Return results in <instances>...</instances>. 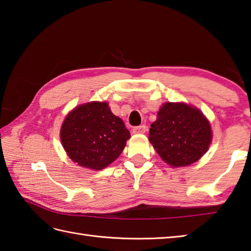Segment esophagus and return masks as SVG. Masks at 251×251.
Here are the masks:
<instances>
[{"label": "esophagus", "mask_w": 251, "mask_h": 251, "mask_svg": "<svg viewBox=\"0 0 251 251\" xmlns=\"http://www.w3.org/2000/svg\"><path fill=\"white\" fill-rule=\"evenodd\" d=\"M147 130V127L146 125H140V126H136L132 128V132L134 134H145Z\"/></svg>", "instance_id": "34e87169"}]
</instances>
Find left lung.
Wrapping results in <instances>:
<instances>
[{
	"mask_svg": "<svg viewBox=\"0 0 251 251\" xmlns=\"http://www.w3.org/2000/svg\"><path fill=\"white\" fill-rule=\"evenodd\" d=\"M212 140L210 123L197 107L166 102L151 124L149 141L165 163L177 168L198 161Z\"/></svg>",
	"mask_w": 251,
	"mask_h": 251,
	"instance_id": "1",
	"label": "left lung"
}]
</instances>
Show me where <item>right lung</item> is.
Returning <instances> with one entry per match:
<instances>
[{"mask_svg":"<svg viewBox=\"0 0 251 251\" xmlns=\"http://www.w3.org/2000/svg\"><path fill=\"white\" fill-rule=\"evenodd\" d=\"M63 148L79 166L100 171L119 158L130 132L111 112L107 102H88L76 106L64 120Z\"/></svg>","mask_w":251,"mask_h":251,"instance_id":"add662e5","label":"right lung"}]
</instances>
